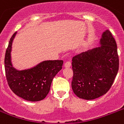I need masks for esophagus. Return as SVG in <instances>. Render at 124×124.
Instances as JSON below:
<instances>
[{"instance_id":"34e87169","label":"esophagus","mask_w":124,"mask_h":124,"mask_svg":"<svg viewBox=\"0 0 124 124\" xmlns=\"http://www.w3.org/2000/svg\"><path fill=\"white\" fill-rule=\"evenodd\" d=\"M71 62H70V61H67L64 64V66L66 68H70V67H71Z\"/></svg>"}]
</instances>
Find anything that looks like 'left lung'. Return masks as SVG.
Masks as SVG:
<instances>
[{
  "mask_svg": "<svg viewBox=\"0 0 124 124\" xmlns=\"http://www.w3.org/2000/svg\"><path fill=\"white\" fill-rule=\"evenodd\" d=\"M119 68L116 43L108 30L102 33L100 47L72 58L71 87L79 98L92 100L108 92Z\"/></svg>",
  "mask_w": 124,
  "mask_h": 124,
  "instance_id": "1",
  "label": "left lung"
}]
</instances>
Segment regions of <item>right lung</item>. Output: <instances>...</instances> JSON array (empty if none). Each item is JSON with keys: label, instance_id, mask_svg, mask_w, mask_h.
Returning <instances> with one entry per match:
<instances>
[{"label": "right lung", "instance_id": "right-lung-1", "mask_svg": "<svg viewBox=\"0 0 124 124\" xmlns=\"http://www.w3.org/2000/svg\"><path fill=\"white\" fill-rule=\"evenodd\" d=\"M13 34L6 51L4 66L9 88L20 98L30 101L43 100L49 93L53 79L62 68L63 60H44L31 68L19 70L12 64Z\"/></svg>", "mask_w": 124, "mask_h": 124}]
</instances>
